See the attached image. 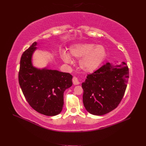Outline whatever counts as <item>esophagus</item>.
Here are the masks:
<instances>
[{"label": "esophagus", "instance_id": "obj_1", "mask_svg": "<svg viewBox=\"0 0 146 146\" xmlns=\"http://www.w3.org/2000/svg\"><path fill=\"white\" fill-rule=\"evenodd\" d=\"M72 82H73V84L75 85H79L80 84V82L78 81V78L76 77H74L73 78H72Z\"/></svg>", "mask_w": 146, "mask_h": 146}]
</instances>
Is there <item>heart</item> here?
Returning <instances> with one entry per match:
<instances>
[{"label":"heart","instance_id":"heart-1","mask_svg":"<svg viewBox=\"0 0 146 146\" xmlns=\"http://www.w3.org/2000/svg\"><path fill=\"white\" fill-rule=\"evenodd\" d=\"M69 53L76 58H80V68L84 72L92 73L102 64L107 56V52L104 46L94 43H79L70 47ZM61 58L66 63L72 62V59L68 53L63 52Z\"/></svg>","mask_w":146,"mask_h":146}]
</instances>
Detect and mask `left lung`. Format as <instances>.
<instances>
[{"mask_svg": "<svg viewBox=\"0 0 146 146\" xmlns=\"http://www.w3.org/2000/svg\"><path fill=\"white\" fill-rule=\"evenodd\" d=\"M129 74V68L124 62L107 63L88 74L82 84L83 102L87 111L101 116L115 109L124 95Z\"/></svg>", "mask_w": 146, "mask_h": 146, "instance_id": "left-lung-1", "label": "left lung"}]
</instances>
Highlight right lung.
Segmentation results:
<instances>
[{
    "mask_svg": "<svg viewBox=\"0 0 146 146\" xmlns=\"http://www.w3.org/2000/svg\"><path fill=\"white\" fill-rule=\"evenodd\" d=\"M34 42L22 55L19 72V83L25 98L35 111L54 116L62 111L64 92L72 85L69 73L47 68L33 66L32 55L36 50Z\"/></svg>",
    "mask_w": 146,
    "mask_h": 146,
    "instance_id": "right-lung-1",
    "label": "right lung"
}]
</instances>
